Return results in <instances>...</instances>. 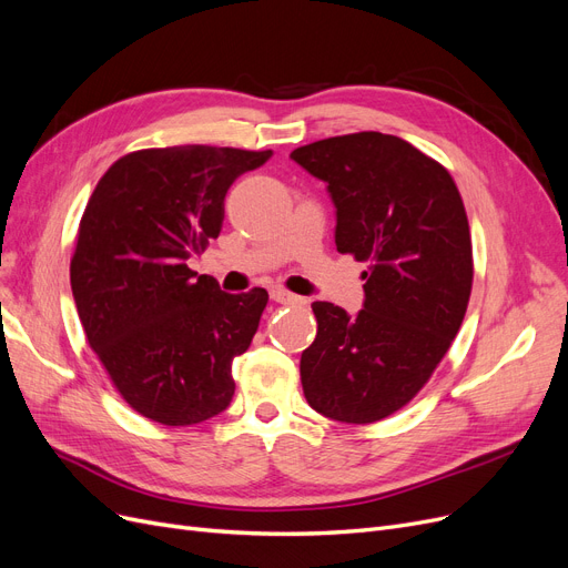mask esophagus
Returning a JSON list of instances; mask_svg holds the SVG:
<instances>
[{
    "instance_id": "34e87169",
    "label": "esophagus",
    "mask_w": 568,
    "mask_h": 568,
    "mask_svg": "<svg viewBox=\"0 0 568 568\" xmlns=\"http://www.w3.org/2000/svg\"><path fill=\"white\" fill-rule=\"evenodd\" d=\"M271 300L278 302V304H302V297L285 290H271Z\"/></svg>"
}]
</instances>
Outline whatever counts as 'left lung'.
Instances as JSON below:
<instances>
[{
    "label": "left lung",
    "instance_id": "obj_1",
    "mask_svg": "<svg viewBox=\"0 0 568 568\" xmlns=\"http://www.w3.org/2000/svg\"><path fill=\"white\" fill-rule=\"evenodd\" d=\"M290 158L327 183L338 253L368 262L355 315L315 302L302 353L306 402L338 423L368 425L406 406L448 353L474 283L471 234L453 176L408 141L359 132Z\"/></svg>",
    "mask_w": 568,
    "mask_h": 568
}]
</instances>
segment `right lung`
<instances>
[{"instance_id":"right-lung-1","label":"right lung","mask_w":568,"mask_h":568,"mask_svg":"<svg viewBox=\"0 0 568 568\" xmlns=\"http://www.w3.org/2000/svg\"><path fill=\"white\" fill-rule=\"evenodd\" d=\"M271 151L148 148L97 183L71 257V292L90 348L136 413L187 427L234 397L232 362L248 351L268 294H230L190 260L217 239L232 183Z\"/></svg>"}]
</instances>
